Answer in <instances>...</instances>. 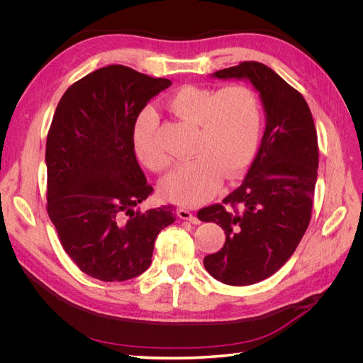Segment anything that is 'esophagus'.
<instances>
[{
	"label": "esophagus",
	"instance_id": "esophagus-1",
	"mask_svg": "<svg viewBox=\"0 0 363 363\" xmlns=\"http://www.w3.org/2000/svg\"><path fill=\"white\" fill-rule=\"evenodd\" d=\"M177 215L180 219H184V221H189L192 224H200V219L196 218L191 211H188V208H179Z\"/></svg>",
	"mask_w": 363,
	"mask_h": 363
}]
</instances>
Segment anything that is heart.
Segmentation results:
<instances>
[{"label": "heart", "instance_id": "b5f03b06", "mask_svg": "<svg viewBox=\"0 0 363 363\" xmlns=\"http://www.w3.org/2000/svg\"><path fill=\"white\" fill-rule=\"evenodd\" d=\"M168 108L184 123L196 125L195 157L160 182V195L184 206L204 203L221 188L224 175L239 177L255 157L262 130L260 103L255 92L240 84L219 91L188 84L174 92ZM157 123L156 112L144 108L131 130L135 155L156 172L167 169L171 162L157 140Z\"/></svg>", "mask_w": 363, "mask_h": 363}]
</instances>
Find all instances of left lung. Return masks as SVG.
I'll list each match as a JSON object with an SVG mask.
<instances>
[{
  "instance_id": "left-lung-1",
  "label": "left lung",
  "mask_w": 363,
  "mask_h": 363,
  "mask_svg": "<svg viewBox=\"0 0 363 363\" xmlns=\"http://www.w3.org/2000/svg\"><path fill=\"white\" fill-rule=\"evenodd\" d=\"M211 77L250 82L265 112V131L242 184L225 196V206L199 212L200 221L216 223L225 233L224 247L204 257V268L219 281L245 286L279 271L309 225L316 130L303 95L267 65L244 62Z\"/></svg>"
}]
</instances>
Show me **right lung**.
Returning <instances> with one entry per match:
<instances>
[{
  "mask_svg": "<svg viewBox=\"0 0 363 363\" xmlns=\"http://www.w3.org/2000/svg\"><path fill=\"white\" fill-rule=\"evenodd\" d=\"M169 86L111 65L74 83L54 112L45 151L48 215L63 250L94 279L140 276L157 235L175 221L172 206L138 208L152 188L131 145L135 119Z\"/></svg>",
  "mask_w": 363,
  "mask_h": 363,
  "instance_id": "obj_1",
  "label": "right lung"
}]
</instances>
